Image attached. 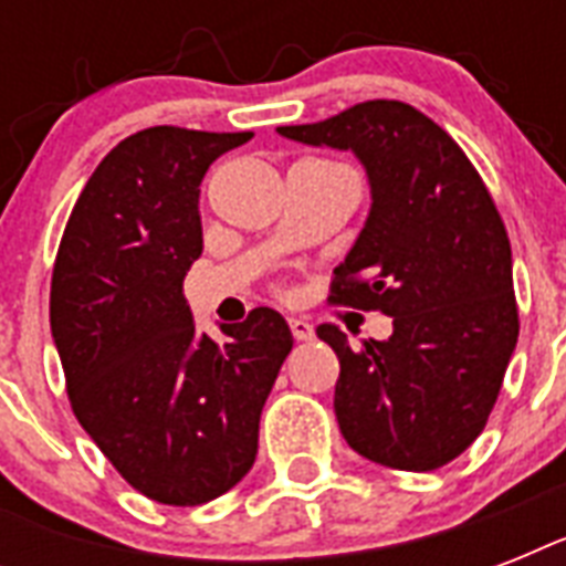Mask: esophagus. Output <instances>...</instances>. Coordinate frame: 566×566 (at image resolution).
I'll list each match as a JSON object with an SVG mask.
<instances>
[{"label":"esophagus","mask_w":566,"mask_h":566,"mask_svg":"<svg viewBox=\"0 0 566 566\" xmlns=\"http://www.w3.org/2000/svg\"><path fill=\"white\" fill-rule=\"evenodd\" d=\"M291 332L296 340H311V337H314V326H311L308 319H300V317L291 319Z\"/></svg>","instance_id":"obj_1"}]
</instances>
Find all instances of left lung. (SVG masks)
I'll return each mask as SVG.
<instances>
[{
    "label": "left lung",
    "mask_w": 566,
    "mask_h": 566,
    "mask_svg": "<svg viewBox=\"0 0 566 566\" xmlns=\"http://www.w3.org/2000/svg\"><path fill=\"white\" fill-rule=\"evenodd\" d=\"M279 132L353 149L370 176V217L335 266L328 302L381 311L394 335L349 346L340 326H317L340 361L337 426L376 464L438 470L488 426L520 335L491 190L464 149L405 102L370 99Z\"/></svg>",
    "instance_id": "8db88e82"
}]
</instances>
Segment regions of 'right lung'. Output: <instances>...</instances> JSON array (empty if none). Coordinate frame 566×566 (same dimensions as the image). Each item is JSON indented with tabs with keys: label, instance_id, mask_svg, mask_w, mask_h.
<instances>
[{
	"label": "right lung",
	"instance_id": "obj_1",
	"mask_svg": "<svg viewBox=\"0 0 566 566\" xmlns=\"http://www.w3.org/2000/svg\"><path fill=\"white\" fill-rule=\"evenodd\" d=\"M252 132L153 126L119 140L75 199L49 323L75 420L135 491L202 505L255 464L258 422L293 335L273 308L196 332L181 282L202 255L199 185Z\"/></svg>",
	"mask_w": 566,
	"mask_h": 566
}]
</instances>
